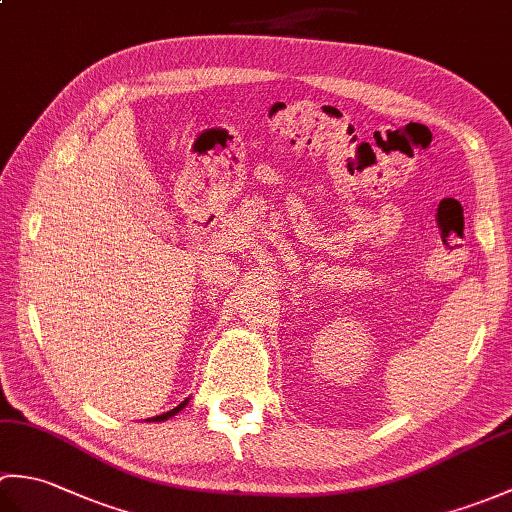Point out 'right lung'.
Wrapping results in <instances>:
<instances>
[{
    "mask_svg": "<svg viewBox=\"0 0 512 512\" xmlns=\"http://www.w3.org/2000/svg\"><path fill=\"white\" fill-rule=\"evenodd\" d=\"M187 402H189V400H184V402H182V405H178L176 409H171V411H167V413H162V416H156V418H151V420H154V422H162V420H169L171 416H176V413H178V411H180V409H182L184 405H187Z\"/></svg>",
    "mask_w": 512,
    "mask_h": 512,
    "instance_id": "right-lung-1",
    "label": "right lung"
}]
</instances>
